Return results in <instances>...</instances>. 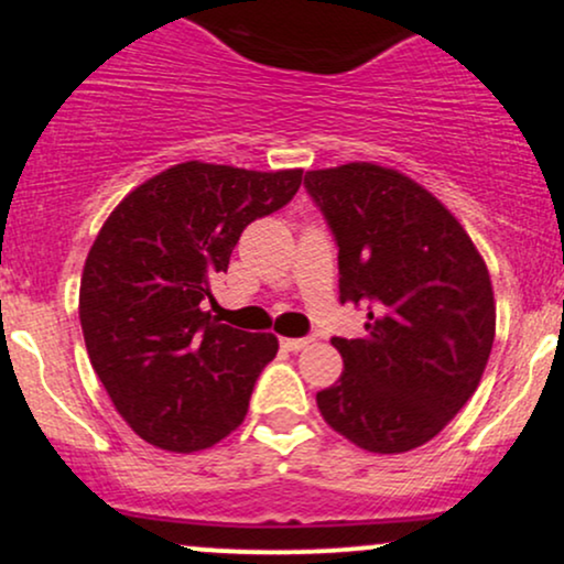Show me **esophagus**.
Instances as JSON below:
<instances>
[{
  "label": "esophagus",
  "mask_w": 564,
  "mask_h": 564,
  "mask_svg": "<svg viewBox=\"0 0 564 564\" xmlns=\"http://www.w3.org/2000/svg\"><path fill=\"white\" fill-rule=\"evenodd\" d=\"M281 345L291 349V352H300V349L313 345V339H310V336H302V339H289V336H286V339H281Z\"/></svg>",
  "instance_id": "1"
}]
</instances>
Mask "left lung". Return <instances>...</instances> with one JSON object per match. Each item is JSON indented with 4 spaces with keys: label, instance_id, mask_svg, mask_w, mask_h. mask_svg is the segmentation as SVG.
<instances>
[{
    "label": "left lung",
    "instance_id": "8db88e82",
    "mask_svg": "<svg viewBox=\"0 0 564 564\" xmlns=\"http://www.w3.org/2000/svg\"><path fill=\"white\" fill-rule=\"evenodd\" d=\"M339 246V300L366 334L334 336L345 371L318 392L334 432L371 453L424 445L475 394L496 336L488 264L464 225L408 174L371 161L304 174Z\"/></svg>",
    "mask_w": 564,
    "mask_h": 564
}]
</instances>
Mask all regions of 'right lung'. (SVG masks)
<instances>
[{"label": "right lung", "instance_id": "right-lung-1", "mask_svg": "<svg viewBox=\"0 0 564 564\" xmlns=\"http://www.w3.org/2000/svg\"><path fill=\"white\" fill-rule=\"evenodd\" d=\"M302 170L183 161L134 187L97 232L79 289L95 373L134 435L161 451L212 448L241 426L275 334L212 318V278L257 217L294 198Z\"/></svg>", "mask_w": 564, "mask_h": 564}]
</instances>
